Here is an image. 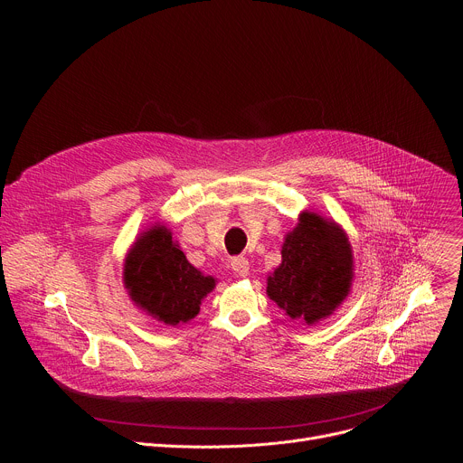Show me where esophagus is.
I'll list each match as a JSON object with an SVG mask.
<instances>
[{
  "instance_id": "1",
  "label": "esophagus",
  "mask_w": 463,
  "mask_h": 463,
  "mask_svg": "<svg viewBox=\"0 0 463 463\" xmlns=\"http://www.w3.org/2000/svg\"><path fill=\"white\" fill-rule=\"evenodd\" d=\"M231 266H232V271H234L238 277H247V273H249V260H247V258L236 256V258H232Z\"/></svg>"
}]
</instances>
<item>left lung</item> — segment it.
<instances>
[{"instance_id":"8db88e82","label":"left lung","mask_w":463,"mask_h":463,"mask_svg":"<svg viewBox=\"0 0 463 463\" xmlns=\"http://www.w3.org/2000/svg\"><path fill=\"white\" fill-rule=\"evenodd\" d=\"M354 254L346 232L315 213H302L282 245V263L268 277V295L307 326L332 315L348 297Z\"/></svg>"}]
</instances>
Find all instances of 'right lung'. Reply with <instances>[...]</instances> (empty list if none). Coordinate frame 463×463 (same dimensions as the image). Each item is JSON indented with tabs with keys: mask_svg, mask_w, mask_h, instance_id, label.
Masks as SVG:
<instances>
[{
	"mask_svg": "<svg viewBox=\"0 0 463 463\" xmlns=\"http://www.w3.org/2000/svg\"><path fill=\"white\" fill-rule=\"evenodd\" d=\"M124 288L143 311L166 326L192 320L216 288L186 260L170 229L156 223L143 232L124 261Z\"/></svg>",
	"mask_w": 463,
	"mask_h": 463,
	"instance_id": "add662e5",
	"label": "right lung"
}]
</instances>
